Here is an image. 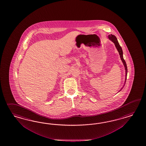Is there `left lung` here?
<instances>
[{
  "label": "left lung",
  "instance_id": "8db88e82",
  "mask_svg": "<svg viewBox=\"0 0 146 146\" xmlns=\"http://www.w3.org/2000/svg\"><path fill=\"white\" fill-rule=\"evenodd\" d=\"M109 38L115 43V46L116 48H117L118 51L119 52V53L120 57V58H121V60H122V62H123V64H124V67H125V71H126V78H125V82H126V78H127V65H126V62H125V60L124 59V58H123V50H122L121 46H120L119 44V43H118V42L117 40L116 37L115 35H113L112 34L109 35Z\"/></svg>",
  "mask_w": 146,
  "mask_h": 146
}]
</instances>
